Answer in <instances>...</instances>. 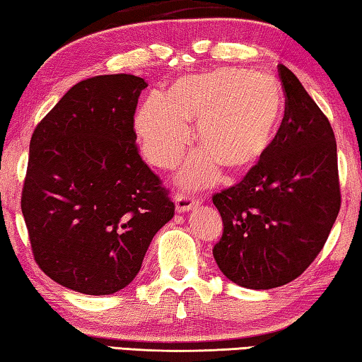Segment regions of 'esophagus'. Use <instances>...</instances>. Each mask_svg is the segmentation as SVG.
Wrapping results in <instances>:
<instances>
[{"instance_id": "1", "label": "esophagus", "mask_w": 362, "mask_h": 362, "mask_svg": "<svg viewBox=\"0 0 362 362\" xmlns=\"http://www.w3.org/2000/svg\"><path fill=\"white\" fill-rule=\"evenodd\" d=\"M175 202H176V212L186 214V212H189V210H192L194 207H197V205L200 204V200L194 196H189V194H176Z\"/></svg>"}]
</instances>
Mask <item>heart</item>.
<instances>
[{
  "label": "heart",
  "mask_w": 362,
  "mask_h": 362,
  "mask_svg": "<svg viewBox=\"0 0 362 362\" xmlns=\"http://www.w3.org/2000/svg\"><path fill=\"white\" fill-rule=\"evenodd\" d=\"M283 90L274 76L243 68H218L180 77L170 95L152 92L136 116L142 152L153 165L171 168L197 139L204 144L177 175L182 186L214 185L221 165L241 171L259 162L281 123Z\"/></svg>",
  "instance_id": "1"
}]
</instances>
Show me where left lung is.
I'll return each mask as SVG.
<instances>
[{"label": "left lung", "instance_id": "left-lung-1", "mask_svg": "<svg viewBox=\"0 0 362 362\" xmlns=\"http://www.w3.org/2000/svg\"><path fill=\"white\" fill-rule=\"evenodd\" d=\"M285 118L274 144L239 185L215 194L223 235L214 257L239 286L270 290L298 278L322 251L340 212L337 141L286 66Z\"/></svg>", "mask_w": 362, "mask_h": 362}]
</instances>
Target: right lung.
I'll use <instances>...</instances> for the list:
<instances>
[{
  "instance_id": "1",
  "label": "right lung",
  "mask_w": 362,
  "mask_h": 362,
  "mask_svg": "<svg viewBox=\"0 0 362 362\" xmlns=\"http://www.w3.org/2000/svg\"><path fill=\"white\" fill-rule=\"evenodd\" d=\"M146 87L132 74L82 81L32 134L21 202L32 251L52 280L77 293L126 288L175 215L137 152L134 113Z\"/></svg>"
}]
</instances>
